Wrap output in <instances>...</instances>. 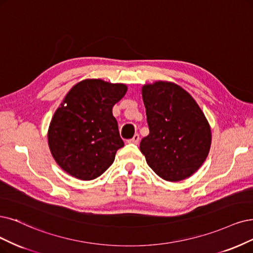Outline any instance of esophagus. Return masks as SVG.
I'll list each match as a JSON object with an SVG mask.
<instances>
[{
    "label": "esophagus",
    "mask_w": 253,
    "mask_h": 253,
    "mask_svg": "<svg viewBox=\"0 0 253 253\" xmlns=\"http://www.w3.org/2000/svg\"><path fill=\"white\" fill-rule=\"evenodd\" d=\"M128 143H130V144H135V145H137L138 143H139V135L138 134H135L132 138H130V139H128Z\"/></svg>",
    "instance_id": "34e87169"
}]
</instances>
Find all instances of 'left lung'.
Instances as JSON below:
<instances>
[{
  "label": "left lung",
  "mask_w": 253,
  "mask_h": 253,
  "mask_svg": "<svg viewBox=\"0 0 253 253\" xmlns=\"http://www.w3.org/2000/svg\"><path fill=\"white\" fill-rule=\"evenodd\" d=\"M149 135L139 149L163 179L180 181L197 171L211 148V128L188 91L158 81L143 87Z\"/></svg>",
  "instance_id": "left-lung-1"
}]
</instances>
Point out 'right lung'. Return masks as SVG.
Masks as SVG:
<instances>
[{"label":"right lung","mask_w":253,"mask_h":253,"mask_svg":"<svg viewBox=\"0 0 253 253\" xmlns=\"http://www.w3.org/2000/svg\"><path fill=\"white\" fill-rule=\"evenodd\" d=\"M125 84L88 79L73 86L55 111L48 141L54 160L73 177L95 179L124 146L112 107L125 96Z\"/></svg>","instance_id":"1"}]
</instances>
